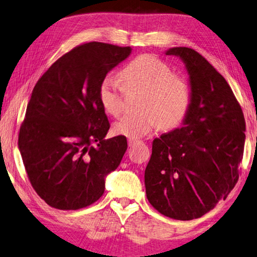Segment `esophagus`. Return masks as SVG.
<instances>
[{
	"label": "esophagus",
	"mask_w": 257,
	"mask_h": 257,
	"mask_svg": "<svg viewBox=\"0 0 257 257\" xmlns=\"http://www.w3.org/2000/svg\"><path fill=\"white\" fill-rule=\"evenodd\" d=\"M138 144V141L135 140H128V147H135Z\"/></svg>",
	"instance_id": "1"
}]
</instances>
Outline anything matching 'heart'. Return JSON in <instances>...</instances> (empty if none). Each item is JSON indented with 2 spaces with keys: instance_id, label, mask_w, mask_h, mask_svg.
Listing matches in <instances>:
<instances>
[{
  "instance_id": "heart-1",
  "label": "heart",
  "mask_w": 257,
  "mask_h": 257,
  "mask_svg": "<svg viewBox=\"0 0 257 257\" xmlns=\"http://www.w3.org/2000/svg\"><path fill=\"white\" fill-rule=\"evenodd\" d=\"M119 79L106 77L99 87V101L106 113L117 116L123 108L124 88L141 90L140 108L143 112L128 114L116 120L113 132L130 140L141 139L161 127H177L187 116L191 105V89L181 77L162 60L152 55L139 56L119 71Z\"/></svg>"
}]
</instances>
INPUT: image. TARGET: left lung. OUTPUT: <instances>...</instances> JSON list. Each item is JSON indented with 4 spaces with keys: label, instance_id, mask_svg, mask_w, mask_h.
I'll list each match as a JSON object with an SVG mask.
<instances>
[{
    "label": "left lung",
    "instance_id": "left-lung-1",
    "mask_svg": "<svg viewBox=\"0 0 257 257\" xmlns=\"http://www.w3.org/2000/svg\"><path fill=\"white\" fill-rule=\"evenodd\" d=\"M166 55L185 64L191 105L181 127L153 141L145 191L162 215L191 220L225 200L238 180L245 119L228 83L200 53L174 47Z\"/></svg>",
    "mask_w": 257,
    "mask_h": 257
}]
</instances>
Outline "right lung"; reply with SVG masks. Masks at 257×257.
I'll return each mask as SVG.
<instances>
[{
  "mask_svg": "<svg viewBox=\"0 0 257 257\" xmlns=\"http://www.w3.org/2000/svg\"><path fill=\"white\" fill-rule=\"evenodd\" d=\"M131 52V47L103 42L76 47L33 88L19 151L33 189L49 206L76 210L97 201L106 177L122 161L126 138L105 139L109 123L99 87Z\"/></svg>",
  "mask_w": 257,
  "mask_h": 257,
  "instance_id": "obj_1",
  "label": "right lung"
}]
</instances>
